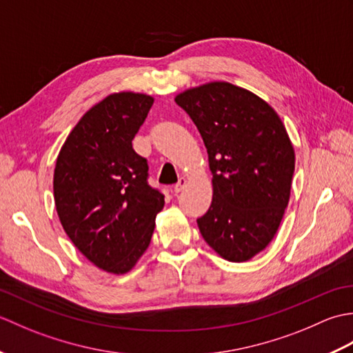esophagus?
I'll list each match as a JSON object with an SVG mask.
<instances>
[{"label": "esophagus", "mask_w": 353, "mask_h": 353, "mask_svg": "<svg viewBox=\"0 0 353 353\" xmlns=\"http://www.w3.org/2000/svg\"><path fill=\"white\" fill-rule=\"evenodd\" d=\"M186 183H188V181H186L185 177H181V179H179V182L174 186H172V190H174V192H181V191L185 190Z\"/></svg>", "instance_id": "obj_1"}]
</instances>
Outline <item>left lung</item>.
Masks as SVG:
<instances>
[{"instance_id": "1", "label": "left lung", "mask_w": 353, "mask_h": 353, "mask_svg": "<svg viewBox=\"0 0 353 353\" xmlns=\"http://www.w3.org/2000/svg\"><path fill=\"white\" fill-rule=\"evenodd\" d=\"M174 101L197 125L212 172L200 234L223 259L249 261L272 243L288 206L296 156L287 129L265 100L228 81L190 88Z\"/></svg>"}]
</instances>
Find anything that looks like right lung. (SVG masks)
<instances>
[{
  "label": "right lung",
  "instance_id": "1",
  "mask_svg": "<svg viewBox=\"0 0 353 353\" xmlns=\"http://www.w3.org/2000/svg\"><path fill=\"white\" fill-rule=\"evenodd\" d=\"M153 101L132 91L108 95L79 119L56 161L52 190L62 228L108 273L137 265L165 205L147 183V161L132 147Z\"/></svg>",
  "mask_w": 353,
  "mask_h": 353
}]
</instances>
